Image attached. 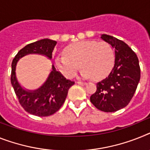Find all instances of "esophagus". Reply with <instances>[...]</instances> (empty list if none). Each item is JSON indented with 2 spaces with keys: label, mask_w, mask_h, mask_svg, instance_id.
Wrapping results in <instances>:
<instances>
[{
  "label": "esophagus",
  "mask_w": 150,
  "mask_h": 150,
  "mask_svg": "<svg viewBox=\"0 0 150 150\" xmlns=\"http://www.w3.org/2000/svg\"><path fill=\"white\" fill-rule=\"evenodd\" d=\"M77 84H79V85H86V83L85 82H82V81H77Z\"/></svg>",
  "instance_id": "obj_1"
}]
</instances>
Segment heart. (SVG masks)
Returning a JSON list of instances; mask_svg holds the SVG:
<instances>
[{"label":"heart","mask_w":150,"mask_h":150,"mask_svg":"<svg viewBox=\"0 0 150 150\" xmlns=\"http://www.w3.org/2000/svg\"><path fill=\"white\" fill-rule=\"evenodd\" d=\"M56 65L64 76L71 79L79 69L81 77L94 80L104 78L114 64L113 49L106 42L94 40L80 41L65 48L63 56L56 58Z\"/></svg>","instance_id":"1"}]
</instances>
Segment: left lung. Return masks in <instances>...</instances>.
Returning <instances> with one entry per match:
<instances>
[{"mask_svg":"<svg viewBox=\"0 0 150 150\" xmlns=\"http://www.w3.org/2000/svg\"><path fill=\"white\" fill-rule=\"evenodd\" d=\"M100 37L114 49L115 61L108 77L97 83L90 100L101 111L114 112L131 100L140 79V68L137 55L127 44L109 35Z\"/></svg>","mask_w":150,"mask_h":150,"instance_id":"8db88e82","label":"left lung"}]
</instances>
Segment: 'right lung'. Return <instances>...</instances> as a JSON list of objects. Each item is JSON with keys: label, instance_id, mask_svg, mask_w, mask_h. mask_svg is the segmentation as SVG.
Segmentation results:
<instances>
[{"label": "right lung", "instance_id": "obj_1", "mask_svg": "<svg viewBox=\"0 0 150 150\" xmlns=\"http://www.w3.org/2000/svg\"><path fill=\"white\" fill-rule=\"evenodd\" d=\"M56 43L55 40L43 39L28 44L18 52L12 62L11 85L21 106L33 115L47 117L55 114L64 104L69 89L75 81L65 79L52 65L51 72L42 86L34 91L25 90L17 81L15 72L16 65L21 58L28 54H40L51 59Z\"/></svg>", "mask_w": 150, "mask_h": 150}]
</instances>
